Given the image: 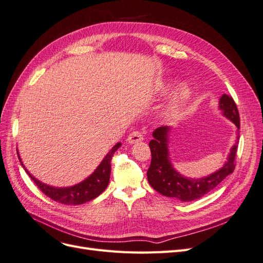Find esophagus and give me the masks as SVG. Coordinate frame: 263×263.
Instances as JSON below:
<instances>
[{
  "instance_id": "obj_1",
  "label": "esophagus",
  "mask_w": 263,
  "mask_h": 263,
  "mask_svg": "<svg viewBox=\"0 0 263 263\" xmlns=\"http://www.w3.org/2000/svg\"><path fill=\"white\" fill-rule=\"evenodd\" d=\"M127 140H128L129 144H135V142H139V141L144 140V136H142V134L140 132L135 130L129 134V136H128V138H127Z\"/></svg>"
}]
</instances>
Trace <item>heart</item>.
Instances as JSON below:
<instances>
[{
	"instance_id": "obj_1",
	"label": "heart",
	"mask_w": 263,
	"mask_h": 263,
	"mask_svg": "<svg viewBox=\"0 0 263 263\" xmlns=\"http://www.w3.org/2000/svg\"><path fill=\"white\" fill-rule=\"evenodd\" d=\"M191 97V89L187 84H181L174 92L173 98L170 101V104L168 106V113H176L177 110L184 104V103L190 99Z\"/></svg>"
}]
</instances>
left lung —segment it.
Here are the masks:
<instances>
[{
    "instance_id": "8db88e82",
    "label": "left lung",
    "mask_w": 263,
    "mask_h": 263,
    "mask_svg": "<svg viewBox=\"0 0 263 263\" xmlns=\"http://www.w3.org/2000/svg\"><path fill=\"white\" fill-rule=\"evenodd\" d=\"M219 108L222 110V115L226 116L237 126V132L239 130V112H238L233 98L227 94H222L219 100ZM170 129L169 126L159 127L153 133L154 139L149 142L151 150V163L147 171V178L149 184L157 192L164 196L178 198L182 202H191L211 192L227 176L234 172L238 142H236V145L230 149L227 162L216 172L200 179H187L181 176L172 166L169 158L168 135ZM237 135L238 139L239 134Z\"/></svg>"
}]
</instances>
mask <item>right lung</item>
I'll return each mask as SVG.
<instances>
[{"label": "right lung", "mask_w": 263, "mask_h": 263, "mask_svg": "<svg viewBox=\"0 0 263 263\" xmlns=\"http://www.w3.org/2000/svg\"><path fill=\"white\" fill-rule=\"evenodd\" d=\"M121 145H122L121 142H118V144H116L112 148V150H110L109 153L105 156V158L103 159L98 168L95 169V171L89 178H86L84 181L79 183V184L69 186V187H53V186L45 184V183L41 181H38L35 177H33V174H30L27 171V169L25 168V165L23 164L20 157L18 159L22 163V166L25 169L26 173L30 177V179L35 182V184L44 194L50 197L52 201H55L61 204L79 205V204H83L85 202L94 200L95 197H98L101 193H103V191H105L109 182L110 160H112L114 153L119 147H121ZM17 155H18V151H17Z\"/></svg>", "instance_id": "right-lung-1"}]
</instances>
